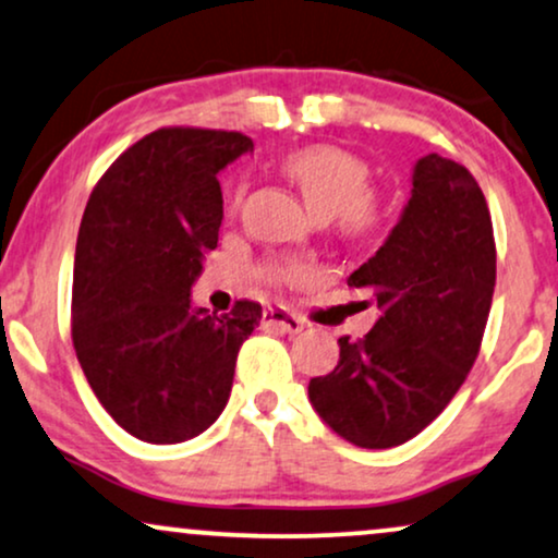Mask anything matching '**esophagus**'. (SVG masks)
Returning a JSON list of instances; mask_svg holds the SVG:
<instances>
[{
  "instance_id": "obj_1",
  "label": "esophagus",
  "mask_w": 558,
  "mask_h": 558,
  "mask_svg": "<svg viewBox=\"0 0 558 558\" xmlns=\"http://www.w3.org/2000/svg\"><path fill=\"white\" fill-rule=\"evenodd\" d=\"M264 326L277 328V331L284 333H300L302 328H305V323H302L298 315L281 311V307H268V311H264Z\"/></svg>"
}]
</instances>
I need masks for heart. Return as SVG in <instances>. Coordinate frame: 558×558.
<instances>
[{
	"instance_id": "obj_1",
	"label": "heart",
	"mask_w": 558,
	"mask_h": 558,
	"mask_svg": "<svg viewBox=\"0 0 558 558\" xmlns=\"http://www.w3.org/2000/svg\"><path fill=\"white\" fill-rule=\"evenodd\" d=\"M281 173L298 185L313 215L318 219H333L343 235H369L380 222V206L369 191L373 170L360 155L349 149L336 147V144L300 147L284 155ZM240 198H243V185H238L232 194V206H238ZM271 277L284 284H294L307 277V266L298 260H281L271 266Z\"/></svg>"
}]
</instances>
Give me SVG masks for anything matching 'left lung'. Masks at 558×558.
Wrapping results in <instances>:
<instances>
[{
    "label": "left lung",
    "mask_w": 558,
    "mask_h": 558,
    "mask_svg": "<svg viewBox=\"0 0 558 558\" xmlns=\"http://www.w3.org/2000/svg\"><path fill=\"white\" fill-rule=\"evenodd\" d=\"M411 198L349 287L377 305L373 331L339 339L333 373L307 385L313 409L356 447L409 442L442 414L476 362L497 281L492 215L463 165L426 155Z\"/></svg>",
    "instance_id": "obj_1"
}]
</instances>
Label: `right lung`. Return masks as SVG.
Segmentation results:
<instances>
[{"label":"right lung","instance_id":"obj_1","mask_svg":"<svg viewBox=\"0 0 558 558\" xmlns=\"http://www.w3.org/2000/svg\"><path fill=\"white\" fill-rule=\"evenodd\" d=\"M251 149L240 132L157 129L89 194L74 253V352L102 409L142 442H185L217 422L260 323L251 300L227 315L191 305L222 225L217 173Z\"/></svg>","mask_w":558,"mask_h":558}]
</instances>
